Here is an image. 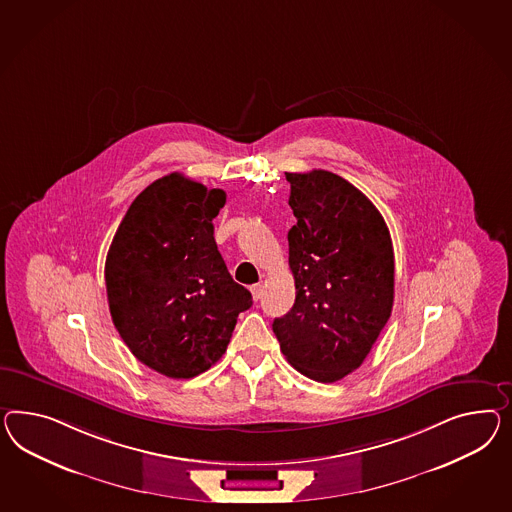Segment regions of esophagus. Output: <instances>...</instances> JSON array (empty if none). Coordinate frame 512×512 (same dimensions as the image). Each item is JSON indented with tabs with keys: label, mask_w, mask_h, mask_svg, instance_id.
Returning <instances> with one entry per match:
<instances>
[{
	"label": "esophagus",
	"mask_w": 512,
	"mask_h": 512,
	"mask_svg": "<svg viewBox=\"0 0 512 512\" xmlns=\"http://www.w3.org/2000/svg\"><path fill=\"white\" fill-rule=\"evenodd\" d=\"M249 291H251V296H253V300H255V302L263 298V285H251V289H249Z\"/></svg>",
	"instance_id": "1"
}]
</instances>
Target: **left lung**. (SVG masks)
<instances>
[{"mask_svg":"<svg viewBox=\"0 0 512 512\" xmlns=\"http://www.w3.org/2000/svg\"><path fill=\"white\" fill-rule=\"evenodd\" d=\"M285 175L296 216L287 236L296 300L272 330L298 373L330 384L360 367L391 317V236L378 208L343 177L324 169Z\"/></svg>","mask_w":512,"mask_h":512,"instance_id":"1","label":"left lung"}]
</instances>
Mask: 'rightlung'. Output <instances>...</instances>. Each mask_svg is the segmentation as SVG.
I'll use <instances>...</instances> for the list:
<instances>
[{
    "instance_id": "add662e5",
    "label": "right lung",
    "mask_w": 512,
    "mask_h": 512,
    "mask_svg": "<svg viewBox=\"0 0 512 512\" xmlns=\"http://www.w3.org/2000/svg\"><path fill=\"white\" fill-rule=\"evenodd\" d=\"M223 205V190L180 173L154 180L128 208L106 257L117 332L141 363L169 378L208 371L253 304L214 240Z\"/></svg>"
}]
</instances>
